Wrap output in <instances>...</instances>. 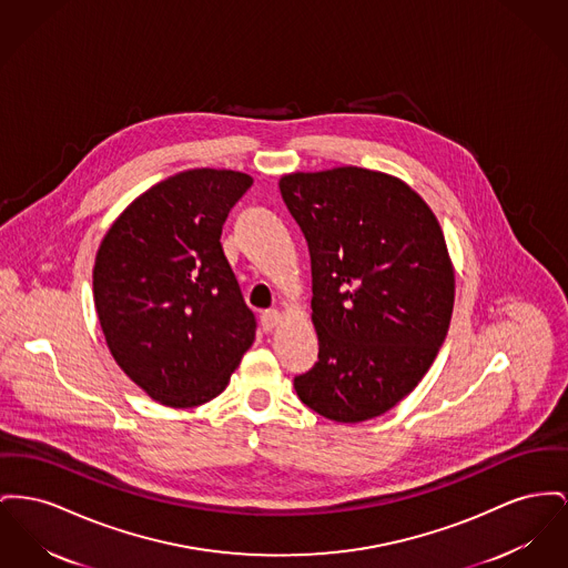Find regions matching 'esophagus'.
Instances as JSON below:
<instances>
[{
    "label": "esophagus",
    "mask_w": 568,
    "mask_h": 568,
    "mask_svg": "<svg viewBox=\"0 0 568 568\" xmlns=\"http://www.w3.org/2000/svg\"><path fill=\"white\" fill-rule=\"evenodd\" d=\"M281 317H283V315H281L276 308H267V311H264V313H262V326H264V331H267V333L274 331V328L278 326Z\"/></svg>",
    "instance_id": "1"
}]
</instances>
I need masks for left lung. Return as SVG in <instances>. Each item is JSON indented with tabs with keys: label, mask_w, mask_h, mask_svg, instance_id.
<instances>
[{
	"label": "left lung",
	"mask_w": 568,
	"mask_h": 568,
	"mask_svg": "<svg viewBox=\"0 0 568 568\" xmlns=\"http://www.w3.org/2000/svg\"><path fill=\"white\" fill-rule=\"evenodd\" d=\"M308 244L320 354L294 379L336 423L382 416L409 395L446 338L455 272L432 207L399 178L361 168L278 182Z\"/></svg>",
	"instance_id": "obj_1"
}]
</instances>
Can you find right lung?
<instances>
[{"instance_id":"1","label":"right lung","mask_w":568,"mask_h":568,"mask_svg":"<svg viewBox=\"0 0 568 568\" xmlns=\"http://www.w3.org/2000/svg\"><path fill=\"white\" fill-rule=\"evenodd\" d=\"M253 178L191 169L118 216L94 264V304L109 352L150 397L195 407L221 395L255 341L221 234Z\"/></svg>"}]
</instances>
